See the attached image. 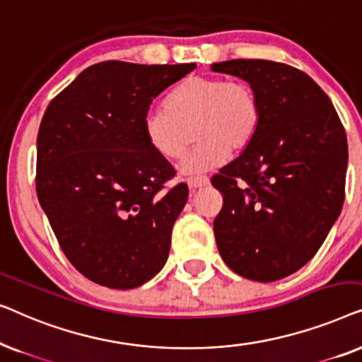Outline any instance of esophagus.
Instances as JSON below:
<instances>
[{
	"label": "esophagus",
	"mask_w": 362,
	"mask_h": 362,
	"mask_svg": "<svg viewBox=\"0 0 362 362\" xmlns=\"http://www.w3.org/2000/svg\"><path fill=\"white\" fill-rule=\"evenodd\" d=\"M207 182H209V177H207V176L187 177V186H189V189H197V187L206 186Z\"/></svg>",
	"instance_id": "esophagus-1"
}]
</instances>
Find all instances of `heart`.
<instances>
[{"label":"heart","instance_id":"b5f03b06","mask_svg":"<svg viewBox=\"0 0 362 362\" xmlns=\"http://www.w3.org/2000/svg\"><path fill=\"white\" fill-rule=\"evenodd\" d=\"M166 108H151L143 117L146 141L163 158H180L194 127L197 145L180 163L182 175L219 166L227 153L242 151L259 130V93L244 81L192 76L166 98Z\"/></svg>","mask_w":362,"mask_h":362}]
</instances>
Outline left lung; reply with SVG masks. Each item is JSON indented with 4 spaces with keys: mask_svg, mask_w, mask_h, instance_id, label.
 <instances>
[{
    "mask_svg": "<svg viewBox=\"0 0 362 362\" xmlns=\"http://www.w3.org/2000/svg\"><path fill=\"white\" fill-rule=\"evenodd\" d=\"M262 103L245 150L212 176L222 209L216 244L230 270L254 281L285 279L313 259L344 202L346 132L329 97L298 69L262 59L216 62Z\"/></svg>",
    "mask_w": 362,
    "mask_h": 362,
    "instance_id": "obj_1",
    "label": "left lung"
}]
</instances>
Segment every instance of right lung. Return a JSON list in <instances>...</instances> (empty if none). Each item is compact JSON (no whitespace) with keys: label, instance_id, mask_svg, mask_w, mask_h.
<instances>
[{"label":"right lung","instance_id":"1","mask_svg":"<svg viewBox=\"0 0 362 362\" xmlns=\"http://www.w3.org/2000/svg\"><path fill=\"white\" fill-rule=\"evenodd\" d=\"M196 64L107 61L77 76L44 113L36 191L69 262L108 288H136L168 260L189 189L146 141L151 102Z\"/></svg>","mask_w":362,"mask_h":362}]
</instances>
